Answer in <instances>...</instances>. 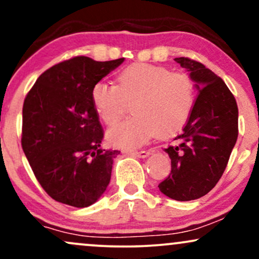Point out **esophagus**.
Instances as JSON below:
<instances>
[{"label":"esophagus","instance_id":"1","mask_svg":"<svg viewBox=\"0 0 259 259\" xmlns=\"http://www.w3.org/2000/svg\"><path fill=\"white\" fill-rule=\"evenodd\" d=\"M126 153L134 157H140V158H145V157H147L150 154L148 151H127Z\"/></svg>","mask_w":259,"mask_h":259}]
</instances>
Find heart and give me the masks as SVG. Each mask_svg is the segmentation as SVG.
<instances>
[{"label": "heart", "mask_w": 259, "mask_h": 259, "mask_svg": "<svg viewBox=\"0 0 259 259\" xmlns=\"http://www.w3.org/2000/svg\"><path fill=\"white\" fill-rule=\"evenodd\" d=\"M117 84L97 81L91 88V101L101 120L114 126L133 102V117L108 133L117 147L138 148L152 136H168L185 125L195 103L192 79L183 72H170L162 65L134 63L119 70Z\"/></svg>", "instance_id": "obj_1"}]
</instances>
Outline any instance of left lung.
<instances>
[{"instance_id":"obj_1","label":"left lung","mask_w":259,"mask_h":259,"mask_svg":"<svg viewBox=\"0 0 259 259\" xmlns=\"http://www.w3.org/2000/svg\"><path fill=\"white\" fill-rule=\"evenodd\" d=\"M175 62L189 72L198 96L183 133L164 148L171 171L158 187L173 200L191 201L208 194L224 173L239 134V109L234 95L212 70L187 57Z\"/></svg>"}]
</instances>
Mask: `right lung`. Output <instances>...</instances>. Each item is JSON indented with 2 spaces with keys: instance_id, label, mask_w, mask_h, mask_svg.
Returning <instances> with one entry per match:
<instances>
[{
  "instance_id": "1",
  "label": "right lung",
  "mask_w": 259,
  "mask_h": 259,
  "mask_svg": "<svg viewBox=\"0 0 259 259\" xmlns=\"http://www.w3.org/2000/svg\"><path fill=\"white\" fill-rule=\"evenodd\" d=\"M123 62L70 58L41 74L26 95L22 147L37 181L55 201L89 207L108 186L119 151L101 148L103 130L91 88Z\"/></svg>"
}]
</instances>
